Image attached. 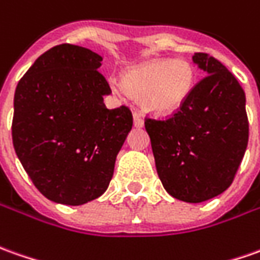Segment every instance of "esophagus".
Segmentation results:
<instances>
[{"instance_id": "1", "label": "esophagus", "mask_w": 260, "mask_h": 260, "mask_svg": "<svg viewBox=\"0 0 260 260\" xmlns=\"http://www.w3.org/2000/svg\"><path fill=\"white\" fill-rule=\"evenodd\" d=\"M144 116L141 115V114H138L135 112L134 114V126H137V128H142L144 126Z\"/></svg>"}]
</instances>
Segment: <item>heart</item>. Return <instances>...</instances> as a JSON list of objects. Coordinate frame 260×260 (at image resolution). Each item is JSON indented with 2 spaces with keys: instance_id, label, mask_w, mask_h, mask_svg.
I'll return each instance as SVG.
<instances>
[{
  "instance_id": "1",
  "label": "heart",
  "mask_w": 260,
  "mask_h": 260,
  "mask_svg": "<svg viewBox=\"0 0 260 260\" xmlns=\"http://www.w3.org/2000/svg\"><path fill=\"white\" fill-rule=\"evenodd\" d=\"M197 85V72L185 59H152L131 68L123 75V88L141 100L146 112L158 116L179 111Z\"/></svg>"
}]
</instances>
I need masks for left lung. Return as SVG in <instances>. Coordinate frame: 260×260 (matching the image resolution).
Wrapping results in <instances>:
<instances>
[{
  "label": "left lung",
  "instance_id": "obj_1",
  "mask_svg": "<svg viewBox=\"0 0 260 260\" xmlns=\"http://www.w3.org/2000/svg\"><path fill=\"white\" fill-rule=\"evenodd\" d=\"M205 72L188 102L167 121L146 119L155 165L171 197L199 204L231 186L248 146L246 96L238 79L213 56L197 52Z\"/></svg>",
  "mask_w": 260,
  "mask_h": 260
}]
</instances>
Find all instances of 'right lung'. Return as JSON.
<instances>
[{
    "instance_id": "obj_1",
    "label": "right lung",
    "mask_w": 260,
    "mask_h": 260,
    "mask_svg": "<svg viewBox=\"0 0 260 260\" xmlns=\"http://www.w3.org/2000/svg\"><path fill=\"white\" fill-rule=\"evenodd\" d=\"M101 62L91 49L56 45L15 89L14 149L37 189L56 204L78 206L100 198L132 129L128 108L104 104L111 88Z\"/></svg>"
}]
</instances>
